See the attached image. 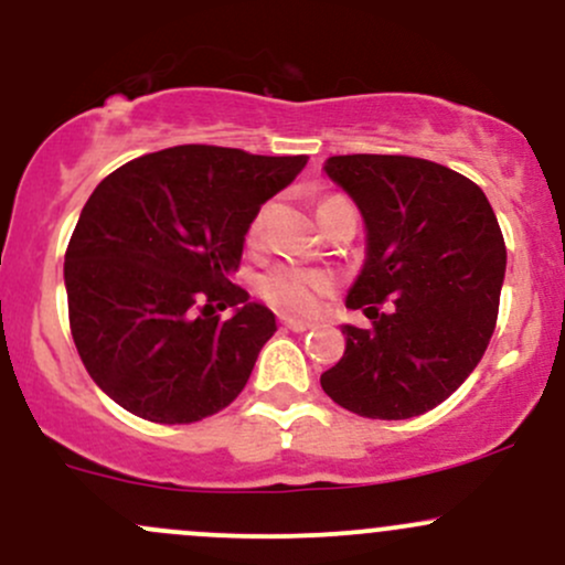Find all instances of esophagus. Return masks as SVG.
<instances>
[{"mask_svg":"<svg viewBox=\"0 0 565 565\" xmlns=\"http://www.w3.org/2000/svg\"><path fill=\"white\" fill-rule=\"evenodd\" d=\"M281 324L287 330H292V332H306V330L313 328V324L306 322V319H292V317H281Z\"/></svg>","mask_w":565,"mask_h":565,"instance_id":"34e87169","label":"esophagus"}]
</instances>
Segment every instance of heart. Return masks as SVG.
I'll use <instances>...</instances> for the list:
<instances>
[{
	"label": "heart",
	"mask_w": 565,
	"mask_h": 565,
	"mask_svg": "<svg viewBox=\"0 0 565 565\" xmlns=\"http://www.w3.org/2000/svg\"><path fill=\"white\" fill-rule=\"evenodd\" d=\"M343 203L341 198H328L322 200L319 205V213H324L328 207ZM265 216H267V207L257 213L248 224V237L257 241L263 235L265 227ZM330 289V278L324 273L311 270V267H298V265H278L273 267L270 273H265L263 281H259V295L276 306L278 311H287V313H306L317 306L319 295H324Z\"/></svg>",
	"instance_id": "heart-1"
}]
</instances>
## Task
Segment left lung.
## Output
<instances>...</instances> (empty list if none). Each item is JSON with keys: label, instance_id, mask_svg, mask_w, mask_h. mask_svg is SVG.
I'll return each mask as SVG.
<instances>
[{"label": "left lung", "instance_id": "8db88e82", "mask_svg": "<svg viewBox=\"0 0 565 565\" xmlns=\"http://www.w3.org/2000/svg\"><path fill=\"white\" fill-rule=\"evenodd\" d=\"M324 173L365 222L347 306L371 328L343 324L347 352L319 382L360 417H419L466 382L495 330L507 273L498 218L477 183L427 159L349 153Z\"/></svg>", "mask_w": 565, "mask_h": 565}]
</instances>
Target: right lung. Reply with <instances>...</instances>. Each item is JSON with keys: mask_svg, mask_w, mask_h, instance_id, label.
I'll list each match as a JSON object with an SVG mask.
<instances>
[{"mask_svg": "<svg viewBox=\"0 0 565 565\" xmlns=\"http://www.w3.org/2000/svg\"><path fill=\"white\" fill-rule=\"evenodd\" d=\"M308 157L175 146L132 159L83 205L64 254L70 330L105 395L189 425L241 395L276 317L230 281L252 218ZM235 307L230 320L217 311Z\"/></svg>", "mask_w": 565, "mask_h": 565, "instance_id": "add662e5", "label": "right lung"}]
</instances>
